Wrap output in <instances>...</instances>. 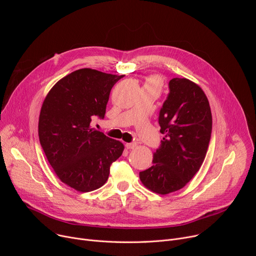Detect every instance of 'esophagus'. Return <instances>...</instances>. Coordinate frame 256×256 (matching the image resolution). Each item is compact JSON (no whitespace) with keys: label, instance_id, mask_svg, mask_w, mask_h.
Wrapping results in <instances>:
<instances>
[{"label":"esophagus","instance_id":"34e87169","mask_svg":"<svg viewBox=\"0 0 256 256\" xmlns=\"http://www.w3.org/2000/svg\"><path fill=\"white\" fill-rule=\"evenodd\" d=\"M136 146V142H126V149H128V150L134 149Z\"/></svg>","mask_w":256,"mask_h":256}]
</instances>
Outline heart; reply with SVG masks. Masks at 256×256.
<instances>
[{
  "label": "heart",
  "mask_w": 256,
  "mask_h": 256,
  "mask_svg": "<svg viewBox=\"0 0 256 256\" xmlns=\"http://www.w3.org/2000/svg\"><path fill=\"white\" fill-rule=\"evenodd\" d=\"M162 86H163L162 78L160 76L153 75V76H150L146 79L142 88H152V89H155L158 92H160Z\"/></svg>",
  "instance_id": "1"
}]
</instances>
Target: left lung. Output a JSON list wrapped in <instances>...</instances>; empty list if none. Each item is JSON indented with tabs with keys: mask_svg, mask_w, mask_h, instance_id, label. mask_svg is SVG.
Returning a JSON list of instances; mask_svg holds the SVG:
<instances>
[{
	"mask_svg": "<svg viewBox=\"0 0 256 256\" xmlns=\"http://www.w3.org/2000/svg\"><path fill=\"white\" fill-rule=\"evenodd\" d=\"M168 85L158 120L165 136L154 154L153 166L140 172L142 184L159 194L186 186L200 170L212 124L208 100L198 85L186 78H174Z\"/></svg>",
	"mask_w": 256,
	"mask_h": 256,
	"instance_id": "1",
	"label": "left lung"
}]
</instances>
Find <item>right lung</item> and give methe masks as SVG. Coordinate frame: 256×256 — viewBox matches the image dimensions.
I'll return each instance as SVG.
<instances>
[{"instance_id": "1", "label": "right lung", "mask_w": 256, "mask_h": 256, "mask_svg": "<svg viewBox=\"0 0 256 256\" xmlns=\"http://www.w3.org/2000/svg\"><path fill=\"white\" fill-rule=\"evenodd\" d=\"M80 68L60 79L46 95L40 116L38 136L58 177L81 192L101 188L124 144L91 128L104 118L112 88L124 78Z\"/></svg>"}]
</instances>
